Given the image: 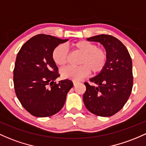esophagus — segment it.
<instances>
[{"instance_id": "esophagus-1", "label": "esophagus", "mask_w": 146, "mask_h": 146, "mask_svg": "<svg viewBox=\"0 0 146 146\" xmlns=\"http://www.w3.org/2000/svg\"><path fill=\"white\" fill-rule=\"evenodd\" d=\"M78 82H79L77 81V80H73V84H74V85H76V84H78Z\"/></svg>"}]
</instances>
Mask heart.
<instances>
[{
  "label": "heart",
  "mask_w": 146,
  "mask_h": 146,
  "mask_svg": "<svg viewBox=\"0 0 146 146\" xmlns=\"http://www.w3.org/2000/svg\"><path fill=\"white\" fill-rule=\"evenodd\" d=\"M72 47L82 53L79 66H68L61 70L62 78L78 80L89 74H98L102 71L107 64V55L104 49L98 48L94 43L86 40H80L72 44ZM52 60L54 63L63 66L67 62L68 49L64 44H59L52 50Z\"/></svg>",
  "instance_id": "obj_1"
}]
</instances>
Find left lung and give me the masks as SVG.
<instances>
[{
  "mask_svg": "<svg viewBox=\"0 0 146 146\" xmlns=\"http://www.w3.org/2000/svg\"><path fill=\"white\" fill-rule=\"evenodd\" d=\"M87 40L99 42L104 46L107 62L102 71L89 80L95 86L84 82L86 91L83 101L92 113L109 117L123 108L132 92V59L125 46L114 36L100 35Z\"/></svg>",
  "mask_w": 146,
  "mask_h": 146,
  "instance_id": "left-lung-1",
  "label": "left lung"
}]
</instances>
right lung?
Instances as JSON below:
<instances>
[{"instance_id": "1", "label": "right lung", "mask_w": 146, "mask_h": 146, "mask_svg": "<svg viewBox=\"0 0 146 146\" xmlns=\"http://www.w3.org/2000/svg\"><path fill=\"white\" fill-rule=\"evenodd\" d=\"M68 39L40 34L30 38L18 52L14 69V85L19 100L29 113L47 117L60 111L73 87L70 80H55L60 75L52 60V50Z\"/></svg>"}]
</instances>
